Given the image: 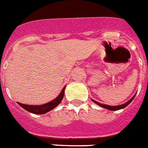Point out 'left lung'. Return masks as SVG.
<instances>
[{
	"instance_id": "1",
	"label": "left lung",
	"mask_w": 148,
	"mask_h": 148,
	"mask_svg": "<svg viewBox=\"0 0 148 148\" xmlns=\"http://www.w3.org/2000/svg\"><path fill=\"white\" fill-rule=\"evenodd\" d=\"M135 95H134V96L132 97L131 99H130L128 101H127L126 103H124V104H123V105H119V106H108V105L101 104V103H99V102H98V101H95V100H93V99H92V101H94L95 104L99 105V106L103 107V108H105V109H109V110H112V111H116V110H119V109H123V108H125V107H127V106H128V105H129L132 101H133V99H134Z\"/></svg>"
}]
</instances>
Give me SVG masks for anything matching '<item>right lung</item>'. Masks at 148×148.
<instances>
[{"label": "right lung", "instance_id": "obj_1", "mask_svg": "<svg viewBox=\"0 0 148 148\" xmlns=\"http://www.w3.org/2000/svg\"><path fill=\"white\" fill-rule=\"evenodd\" d=\"M65 88H66V86L63 88L60 94L56 97V99L52 100L51 101H49L48 103H46V104L39 105V106H31V105L22 104V103H20V102H18V104L21 107H22L24 109H25L26 111L29 112H32V113H34V114H44L47 112L53 109L55 107L57 106L60 103V101H62V99L64 98Z\"/></svg>", "mask_w": 148, "mask_h": 148}]
</instances>
